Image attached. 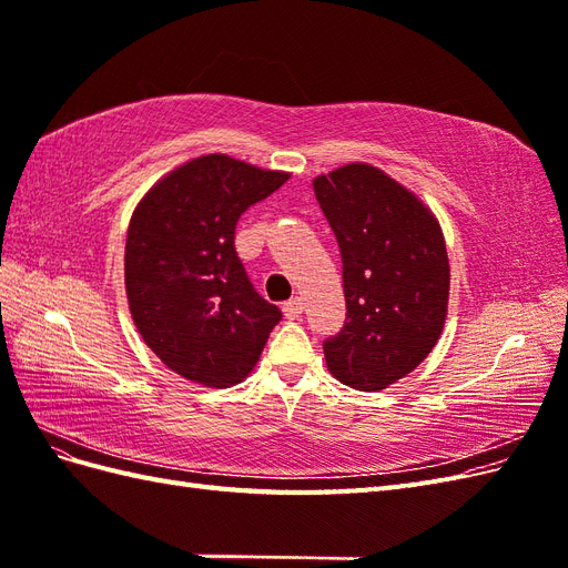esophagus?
<instances>
[{"label": "esophagus", "mask_w": 568, "mask_h": 568, "mask_svg": "<svg viewBox=\"0 0 568 568\" xmlns=\"http://www.w3.org/2000/svg\"><path fill=\"white\" fill-rule=\"evenodd\" d=\"M284 315L288 317V320H296V317H301L303 315V301L296 296V298H291V301H286L284 303Z\"/></svg>", "instance_id": "esophagus-1"}]
</instances>
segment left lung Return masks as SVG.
Returning a JSON list of instances; mask_svg holds the SVG:
<instances>
[{"mask_svg":"<svg viewBox=\"0 0 568 568\" xmlns=\"http://www.w3.org/2000/svg\"><path fill=\"white\" fill-rule=\"evenodd\" d=\"M343 261L346 324L324 341L326 369L355 390H384L438 343L450 263L432 209L369 163L313 180Z\"/></svg>","mask_w":568,"mask_h":568,"instance_id":"obj_1","label":"left lung"}]
</instances>
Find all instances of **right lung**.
Masks as SVG:
<instances>
[{"label": "right lung", "mask_w": 568, "mask_h": 568, "mask_svg": "<svg viewBox=\"0 0 568 568\" xmlns=\"http://www.w3.org/2000/svg\"><path fill=\"white\" fill-rule=\"evenodd\" d=\"M291 173L209 153L170 170L136 203L125 242V294L161 363L211 388L242 384L274 324L234 251L236 220Z\"/></svg>", "instance_id": "add662e5"}]
</instances>
